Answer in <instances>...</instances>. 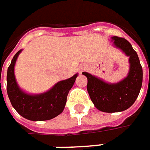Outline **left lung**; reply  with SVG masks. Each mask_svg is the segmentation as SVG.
<instances>
[{
	"instance_id": "left-lung-1",
	"label": "left lung",
	"mask_w": 150,
	"mask_h": 150,
	"mask_svg": "<svg viewBox=\"0 0 150 150\" xmlns=\"http://www.w3.org/2000/svg\"><path fill=\"white\" fill-rule=\"evenodd\" d=\"M113 45L129 57L130 71L122 81L109 83L87 72V90L98 109L104 112H118L128 109L139 95L143 80V71L138 55L128 41L119 37H112Z\"/></svg>"
}]
</instances>
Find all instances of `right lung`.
I'll use <instances>...</instances> for the list:
<instances>
[{
	"mask_svg": "<svg viewBox=\"0 0 150 150\" xmlns=\"http://www.w3.org/2000/svg\"><path fill=\"white\" fill-rule=\"evenodd\" d=\"M21 51L14 56L7 70V93L11 104L19 115L30 121H47L56 117L65 108L67 95L78 74L59 81L47 92L28 94L20 89L14 73L15 62Z\"/></svg>",
	"mask_w": 150,
	"mask_h": 150,
	"instance_id": "add662e5",
	"label": "right lung"
}]
</instances>
